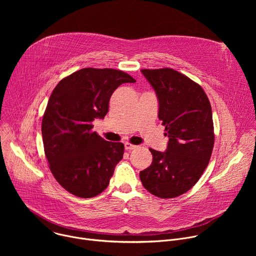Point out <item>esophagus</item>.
<instances>
[{
	"label": "esophagus",
	"instance_id": "34e87169",
	"mask_svg": "<svg viewBox=\"0 0 256 256\" xmlns=\"http://www.w3.org/2000/svg\"><path fill=\"white\" fill-rule=\"evenodd\" d=\"M136 148V144H130V142H126V144H124V149H126V151H132V150H134Z\"/></svg>",
	"mask_w": 256,
	"mask_h": 256
}]
</instances>
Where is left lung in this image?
Returning a JSON list of instances; mask_svg holds the SVG:
<instances>
[{
  "mask_svg": "<svg viewBox=\"0 0 256 256\" xmlns=\"http://www.w3.org/2000/svg\"><path fill=\"white\" fill-rule=\"evenodd\" d=\"M140 72L156 92L158 118L169 140L165 152L150 149L152 164L140 172V178L152 194L176 198L196 184L210 159L214 142L210 103L198 83L173 68Z\"/></svg>",
  "mask_w": 256,
  "mask_h": 256,
  "instance_id": "obj_1",
  "label": "left lung"
}]
</instances>
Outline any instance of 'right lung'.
<instances>
[{
  "instance_id": "add662e5",
  "label": "right lung",
  "mask_w": 256,
  "mask_h": 256,
  "mask_svg": "<svg viewBox=\"0 0 256 256\" xmlns=\"http://www.w3.org/2000/svg\"><path fill=\"white\" fill-rule=\"evenodd\" d=\"M134 82L122 70L85 68L54 89L42 118L44 147L54 177L70 194L89 198L108 186L124 146L102 138L92 122L104 118L118 86Z\"/></svg>"
}]
</instances>
